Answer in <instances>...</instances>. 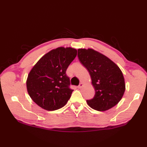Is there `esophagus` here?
<instances>
[{
	"mask_svg": "<svg viewBox=\"0 0 147 147\" xmlns=\"http://www.w3.org/2000/svg\"><path fill=\"white\" fill-rule=\"evenodd\" d=\"M83 83H80V85H78V88H82V87L83 86Z\"/></svg>",
	"mask_w": 147,
	"mask_h": 147,
	"instance_id": "34e87169",
	"label": "esophagus"
}]
</instances>
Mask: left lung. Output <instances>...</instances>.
I'll return each mask as SVG.
<instances>
[{"instance_id":"left-lung-1","label":"left lung","mask_w":147,"mask_h":147,"mask_svg":"<svg viewBox=\"0 0 147 147\" xmlns=\"http://www.w3.org/2000/svg\"><path fill=\"white\" fill-rule=\"evenodd\" d=\"M78 57L88 71L95 93L93 98L87 100L90 107L98 111H105L119 102L125 92L123 73L110 59L92 49L78 50Z\"/></svg>"}]
</instances>
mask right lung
I'll return each mask as SVG.
<instances>
[{
  "label": "right lung",
  "mask_w": 147,
  "mask_h": 147,
  "mask_svg": "<svg viewBox=\"0 0 147 147\" xmlns=\"http://www.w3.org/2000/svg\"><path fill=\"white\" fill-rule=\"evenodd\" d=\"M76 55V49L58 47L43 55L30 71L27 90L40 107L52 111L66 104L73 90L65 72Z\"/></svg>",
  "instance_id": "right-lung-1"
}]
</instances>
